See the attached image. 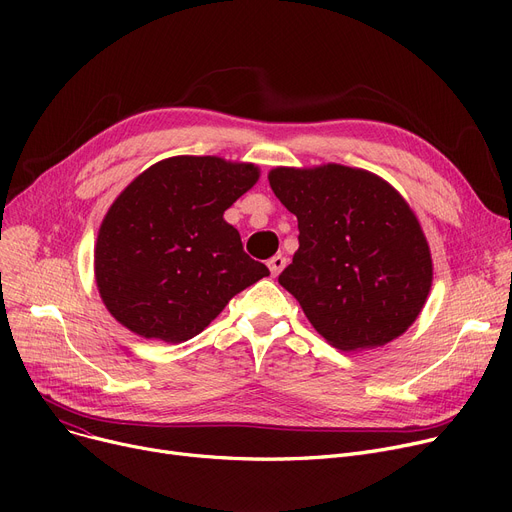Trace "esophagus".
Here are the masks:
<instances>
[{
  "label": "esophagus",
  "instance_id": "obj_1",
  "mask_svg": "<svg viewBox=\"0 0 512 512\" xmlns=\"http://www.w3.org/2000/svg\"><path fill=\"white\" fill-rule=\"evenodd\" d=\"M267 267H270L272 276H278L286 267V257L284 255H274L270 261H267Z\"/></svg>",
  "mask_w": 512,
  "mask_h": 512
}]
</instances>
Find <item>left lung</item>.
<instances>
[{"mask_svg":"<svg viewBox=\"0 0 512 512\" xmlns=\"http://www.w3.org/2000/svg\"><path fill=\"white\" fill-rule=\"evenodd\" d=\"M274 195L297 215L299 249L278 282L340 351L402 336L432 290L434 265L417 215L384 178L326 164L274 168Z\"/></svg>","mask_w":512,"mask_h":512,"instance_id":"obj_1","label":"left lung"}]
</instances>
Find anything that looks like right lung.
Listing matches in <instances>:
<instances>
[{
  "mask_svg": "<svg viewBox=\"0 0 512 512\" xmlns=\"http://www.w3.org/2000/svg\"><path fill=\"white\" fill-rule=\"evenodd\" d=\"M257 180L255 164L215 155L168 157L134 178L95 242V282L114 319L141 338L178 344L270 276L224 220Z\"/></svg>",
  "mask_w": 512,
  "mask_h": 512,
  "instance_id": "obj_1",
  "label": "right lung"
}]
</instances>
